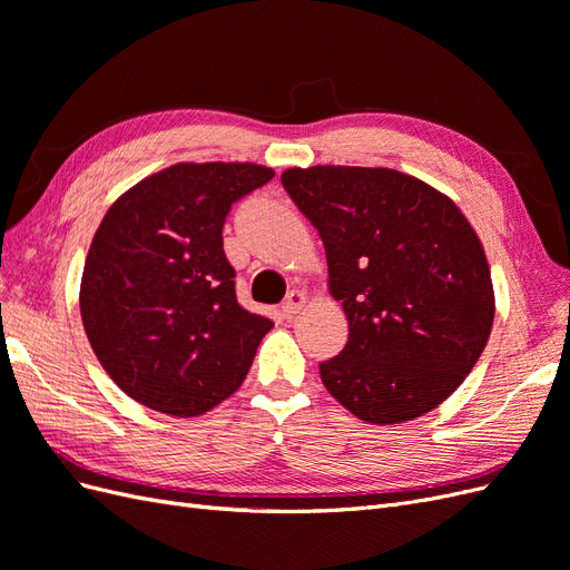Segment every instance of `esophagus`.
<instances>
[{"label":"esophagus","instance_id":"1","mask_svg":"<svg viewBox=\"0 0 570 570\" xmlns=\"http://www.w3.org/2000/svg\"><path fill=\"white\" fill-rule=\"evenodd\" d=\"M304 306H306V295H304V292L292 289L289 295H287V299L283 302V306H281V314H283L285 318H295Z\"/></svg>","mask_w":570,"mask_h":570}]
</instances>
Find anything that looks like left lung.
Masks as SVG:
<instances>
[{
	"label": "left lung",
	"mask_w": 570,
	"mask_h": 570,
	"mask_svg": "<svg viewBox=\"0 0 570 570\" xmlns=\"http://www.w3.org/2000/svg\"><path fill=\"white\" fill-rule=\"evenodd\" d=\"M318 228L327 289L350 323L321 381L371 425L413 421L465 381L490 340L494 287L463 212L394 168L308 166L281 176Z\"/></svg>",
	"instance_id": "obj_1"
}]
</instances>
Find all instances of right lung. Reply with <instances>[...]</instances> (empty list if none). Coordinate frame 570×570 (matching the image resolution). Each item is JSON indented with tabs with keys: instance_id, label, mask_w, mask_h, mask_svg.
Segmentation results:
<instances>
[{
	"instance_id": "right-lung-1",
	"label": "right lung",
	"mask_w": 570,
	"mask_h": 570,
	"mask_svg": "<svg viewBox=\"0 0 570 570\" xmlns=\"http://www.w3.org/2000/svg\"><path fill=\"white\" fill-rule=\"evenodd\" d=\"M273 176L249 161H180L109 206L85 258L80 316L130 400L195 419L243 385L273 321L237 304L223 223Z\"/></svg>"
}]
</instances>
